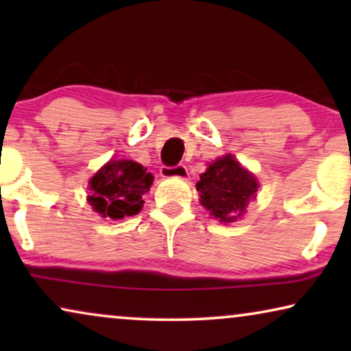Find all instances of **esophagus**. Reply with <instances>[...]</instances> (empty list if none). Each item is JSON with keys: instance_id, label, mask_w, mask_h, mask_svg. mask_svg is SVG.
Instances as JSON below:
<instances>
[{"instance_id": "obj_1", "label": "esophagus", "mask_w": 351, "mask_h": 351, "mask_svg": "<svg viewBox=\"0 0 351 351\" xmlns=\"http://www.w3.org/2000/svg\"><path fill=\"white\" fill-rule=\"evenodd\" d=\"M161 177L165 179H186L189 177V169L184 165H177V166H162L161 167Z\"/></svg>"}]
</instances>
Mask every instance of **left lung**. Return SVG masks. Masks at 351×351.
I'll return each instance as SVG.
<instances>
[{
  "mask_svg": "<svg viewBox=\"0 0 351 351\" xmlns=\"http://www.w3.org/2000/svg\"><path fill=\"white\" fill-rule=\"evenodd\" d=\"M257 189L256 176L244 169L232 155L217 158L196 184L201 206L223 223L243 217L249 201L256 198Z\"/></svg>",
  "mask_w": 351,
  "mask_h": 351,
  "instance_id": "left-lung-1",
  "label": "left lung"
}]
</instances>
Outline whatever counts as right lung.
Segmentation results:
<instances>
[{
  "instance_id": "1",
  "label": "right lung",
  "mask_w": 351,
  "mask_h": 351,
  "mask_svg": "<svg viewBox=\"0 0 351 351\" xmlns=\"http://www.w3.org/2000/svg\"><path fill=\"white\" fill-rule=\"evenodd\" d=\"M153 176L132 160H110L89 180L88 203L102 217L121 220L141 213Z\"/></svg>"
}]
</instances>
